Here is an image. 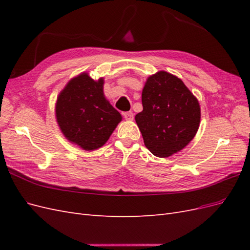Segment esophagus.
<instances>
[{
    "instance_id": "34e87169",
    "label": "esophagus",
    "mask_w": 250,
    "mask_h": 250,
    "mask_svg": "<svg viewBox=\"0 0 250 250\" xmlns=\"http://www.w3.org/2000/svg\"><path fill=\"white\" fill-rule=\"evenodd\" d=\"M124 118L127 120V121H132L133 120V112L132 111H127V112H124Z\"/></svg>"
}]
</instances>
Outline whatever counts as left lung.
<instances>
[{
    "label": "left lung",
    "mask_w": 250,
    "mask_h": 250,
    "mask_svg": "<svg viewBox=\"0 0 250 250\" xmlns=\"http://www.w3.org/2000/svg\"><path fill=\"white\" fill-rule=\"evenodd\" d=\"M143 110L135 116L145 146L158 157L184 149L197 133L199 102L183 80L160 71L148 77L142 92Z\"/></svg>",
    "instance_id": "1"
}]
</instances>
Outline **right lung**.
Segmentation results:
<instances>
[{
  "label": "right lung",
  "mask_w": 250,
  "mask_h": 250,
  "mask_svg": "<svg viewBox=\"0 0 250 250\" xmlns=\"http://www.w3.org/2000/svg\"><path fill=\"white\" fill-rule=\"evenodd\" d=\"M104 80H94L87 73L71 79L57 97L55 115L64 137L84 150H95L106 143L122 121L103 93Z\"/></svg>",
  "instance_id": "obj_1"
}]
</instances>
